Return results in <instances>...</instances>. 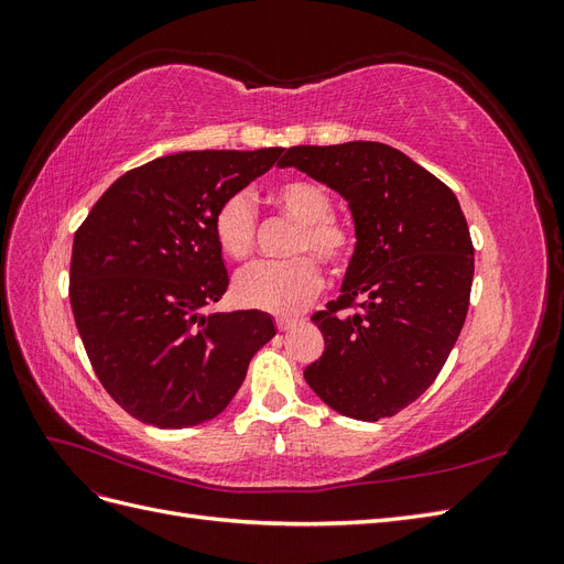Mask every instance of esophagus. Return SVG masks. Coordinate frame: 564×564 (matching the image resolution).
<instances>
[{"label": "esophagus", "mask_w": 564, "mask_h": 564, "mask_svg": "<svg viewBox=\"0 0 564 564\" xmlns=\"http://www.w3.org/2000/svg\"><path fill=\"white\" fill-rule=\"evenodd\" d=\"M294 324H296V319H292V317H275V327H278V332L292 329Z\"/></svg>", "instance_id": "1"}]
</instances>
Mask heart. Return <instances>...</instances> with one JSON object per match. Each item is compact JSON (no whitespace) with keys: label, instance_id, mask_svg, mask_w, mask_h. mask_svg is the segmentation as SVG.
Returning <instances> with one entry per match:
<instances>
[{"label":"heart","instance_id":"heart-1","mask_svg":"<svg viewBox=\"0 0 564 564\" xmlns=\"http://www.w3.org/2000/svg\"><path fill=\"white\" fill-rule=\"evenodd\" d=\"M272 199L299 224L289 253H301L286 261H259L242 268L232 280V296L247 308L289 315L301 311L322 284L317 259L334 272L346 270L355 253V232L334 218V199L327 187L311 178L282 181ZM214 237L228 259L242 261L256 242V209L247 193H232L218 204L214 214Z\"/></svg>","mask_w":564,"mask_h":564}]
</instances>
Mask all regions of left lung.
Returning a JSON list of instances; mask_svg holds the SVG:
<instances>
[{
    "mask_svg": "<svg viewBox=\"0 0 564 564\" xmlns=\"http://www.w3.org/2000/svg\"><path fill=\"white\" fill-rule=\"evenodd\" d=\"M280 166L344 197L357 240L340 296L313 315L324 352L303 377L344 416L398 414L437 379L466 322L475 259L458 199L386 143L294 145Z\"/></svg>",
    "mask_w": 564,
    "mask_h": 564,
    "instance_id": "left-lung-1",
    "label": "left lung"
}]
</instances>
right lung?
Segmentation results:
<instances>
[{
  "label": "right lung",
  "mask_w": 564,
  "mask_h": 564,
  "mask_svg": "<svg viewBox=\"0 0 564 564\" xmlns=\"http://www.w3.org/2000/svg\"><path fill=\"white\" fill-rule=\"evenodd\" d=\"M282 148L191 150L119 176L75 232L70 303L98 381L158 429L218 416L256 350L275 336L261 311L204 313L228 289L214 237L218 204Z\"/></svg>",
  "instance_id": "1"
}]
</instances>
